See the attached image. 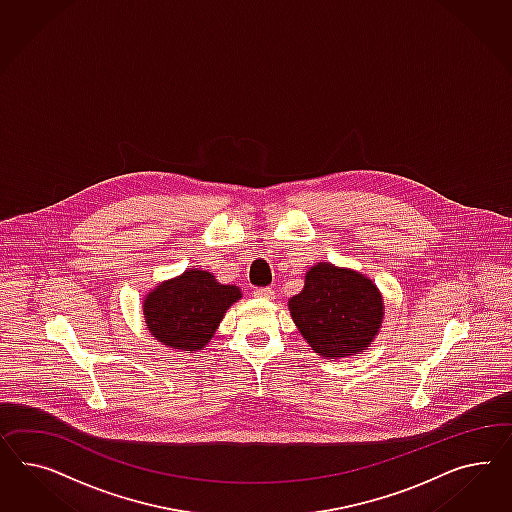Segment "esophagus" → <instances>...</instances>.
Instances as JSON below:
<instances>
[{"mask_svg": "<svg viewBox=\"0 0 512 512\" xmlns=\"http://www.w3.org/2000/svg\"><path fill=\"white\" fill-rule=\"evenodd\" d=\"M253 295L257 296V298H272L274 296V291L270 289V287H257L255 291H253Z\"/></svg>", "mask_w": 512, "mask_h": 512, "instance_id": "obj_1", "label": "esophagus"}]
</instances>
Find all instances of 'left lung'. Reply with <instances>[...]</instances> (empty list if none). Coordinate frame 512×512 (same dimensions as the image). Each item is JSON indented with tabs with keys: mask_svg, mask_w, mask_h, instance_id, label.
Listing matches in <instances>:
<instances>
[{
	"mask_svg": "<svg viewBox=\"0 0 512 512\" xmlns=\"http://www.w3.org/2000/svg\"><path fill=\"white\" fill-rule=\"evenodd\" d=\"M300 334L325 358L362 353L379 332L383 298L372 279L319 263L306 274L302 293L289 300Z\"/></svg>",
	"mask_w": 512,
	"mask_h": 512,
	"instance_id": "1",
	"label": "left lung"
}]
</instances>
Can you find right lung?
<instances>
[{
	"label": "right lung",
	"mask_w": 512,
	"mask_h": 512,
	"mask_svg": "<svg viewBox=\"0 0 512 512\" xmlns=\"http://www.w3.org/2000/svg\"><path fill=\"white\" fill-rule=\"evenodd\" d=\"M238 298V287L219 285L210 272L191 268L146 296V326L163 345L199 351L214 336L223 313Z\"/></svg>",
	"instance_id": "obj_1"
}]
</instances>
